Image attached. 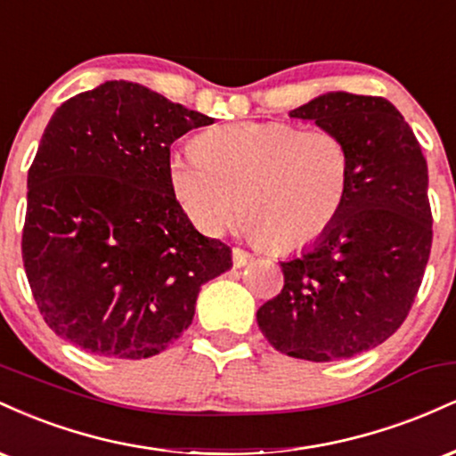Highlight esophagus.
Segmentation results:
<instances>
[{
    "mask_svg": "<svg viewBox=\"0 0 456 456\" xmlns=\"http://www.w3.org/2000/svg\"><path fill=\"white\" fill-rule=\"evenodd\" d=\"M250 261H253V255H250L248 250L233 248V265H235V268H244V265H248Z\"/></svg>",
    "mask_w": 456,
    "mask_h": 456,
    "instance_id": "34e87169",
    "label": "esophagus"
}]
</instances>
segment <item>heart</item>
<instances>
[{
    "label": "heart",
    "mask_w": 456,
    "mask_h": 456,
    "mask_svg": "<svg viewBox=\"0 0 456 456\" xmlns=\"http://www.w3.org/2000/svg\"><path fill=\"white\" fill-rule=\"evenodd\" d=\"M171 191L199 232L218 235L242 208L246 229L274 250L323 238L341 216L352 154L341 134L291 122L224 124L169 156Z\"/></svg>",
    "instance_id": "b5f03b06"
}]
</instances>
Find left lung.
<instances>
[{"label":"left lung","instance_id":"1","mask_svg":"<svg viewBox=\"0 0 456 456\" xmlns=\"http://www.w3.org/2000/svg\"><path fill=\"white\" fill-rule=\"evenodd\" d=\"M347 141L352 184L334 227L281 261L285 285L257 311L276 352L330 362L390 338L410 315L433 244L428 171L410 124L381 96L334 92L291 111Z\"/></svg>","mask_w":456,"mask_h":456}]
</instances>
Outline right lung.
I'll list each match as a JSON object with an SVG mask.
<instances>
[{
	"label": "right lung",
	"instance_id": "add662e5",
	"mask_svg": "<svg viewBox=\"0 0 456 456\" xmlns=\"http://www.w3.org/2000/svg\"><path fill=\"white\" fill-rule=\"evenodd\" d=\"M214 122L128 81L72 96L28 174L23 265L57 337L107 358L165 352L232 248L192 227L171 191V143Z\"/></svg>",
	"mask_w": 456,
	"mask_h": 456
}]
</instances>
